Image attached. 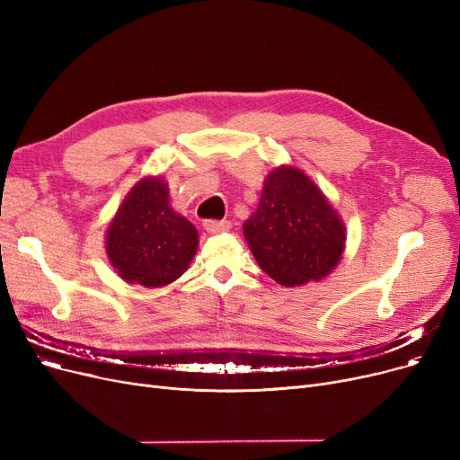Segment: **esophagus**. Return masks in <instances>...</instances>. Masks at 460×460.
Returning a JSON list of instances; mask_svg holds the SVG:
<instances>
[{
  "instance_id": "esophagus-1",
  "label": "esophagus",
  "mask_w": 460,
  "mask_h": 460,
  "mask_svg": "<svg viewBox=\"0 0 460 460\" xmlns=\"http://www.w3.org/2000/svg\"><path fill=\"white\" fill-rule=\"evenodd\" d=\"M203 227L208 233H222V231H229L231 229V222H227V220H207L203 224Z\"/></svg>"
}]
</instances>
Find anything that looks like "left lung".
<instances>
[{
	"instance_id": "left-lung-1",
	"label": "left lung",
	"mask_w": 460,
	"mask_h": 460,
	"mask_svg": "<svg viewBox=\"0 0 460 460\" xmlns=\"http://www.w3.org/2000/svg\"><path fill=\"white\" fill-rule=\"evenodd\" d=\"M243 229L261 270L283 287L324 279L347 243L341 216L295 165L274 167L267 175L259 207Z\"/></svg>"
}]
</instances>
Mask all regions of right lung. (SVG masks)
<instances>
[{"mask_svg": "<svg viewBox=\"0 0 460 460\" xmlns=\"http://www.w3.org/2000/svg\"><path fill=\"white\" fill-rule=\"evenodd\" d=\"M199 246L198 229L169 205L160 175L139 179L117 208L106 231V255L127 283L165 287L190 267Z\"/></svg>", "mask_w": 460, "mask_h": 460, "instance_id": "add662e5", "label": "right lung"}]
</instances>
